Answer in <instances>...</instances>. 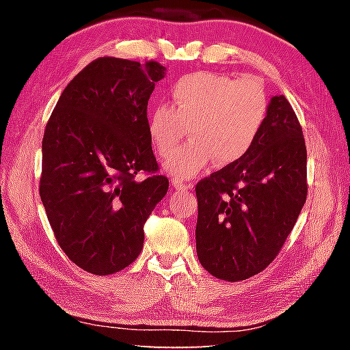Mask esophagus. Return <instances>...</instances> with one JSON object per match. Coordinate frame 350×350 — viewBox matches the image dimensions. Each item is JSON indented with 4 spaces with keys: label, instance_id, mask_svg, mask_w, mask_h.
Masks as SVG:
<instances>
[{
    "label": "esophagus",
    "instance_id": "1",
    "mask_svg": "<svg viewBox=\"0 0 350 350\" xmlns=\"http://www.w3.org/2000/svg\"><path fill=\"white\" fill-rule=\"evenodd\" d=\"M171 187H173V189H176V191H185V189L189 188V185H187V183H182L176 179L171 180Z\"/></svg>",
    "mask_w": 350,
    "mask_h": 350
}]
</instances>
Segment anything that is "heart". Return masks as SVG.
Returning <instances> with one entry per match:
<instances>
[{"label":"heart","instance_id":"b5f03b06","mask_svg":"<svg viewBox=\"0 0 350 350\" xmlns=\"http://www.w3.org/2000/svg\"><path fill=\"white\" fill-rule=\"evenodd\" d=\"M173 106L159 103L148 118L154 151L168 157L187 128L191 140L180 146L165 170L188 180L215 161L219 167L239 162L252 150L267 117V96L253 79L234 80L216 72H194L171 86Z\"/></svg>","mask_w":350,"mask_h":350}]
</instances>
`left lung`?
Here are the masks:
<instances>
[{
	"label": "left lung",
	"instance_id": "8db88e82",
	"mask_svg": "<svg viewBox=\"0 0 350 350\" xmlns=\"http://www.w3.org/2000/svg\"><path fill=\"white\" fill-rule=\"evenodd\" d=\"M196 196V250L208 273L244 281L276 258L307 196L303 129L286 97L270 98L252 150L200 180Z\"/></svg>",
	"mask_w": 350,
	"mask_h": 350
}]
</instances>
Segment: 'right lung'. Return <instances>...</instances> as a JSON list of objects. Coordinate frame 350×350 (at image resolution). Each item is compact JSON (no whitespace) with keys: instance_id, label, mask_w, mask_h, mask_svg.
<instances>
[{"instance_id":"add662e5","label":"right lung","mask_w":350,"mask_h":350,"mask_svg":"<svg viewBox=\"0 0 350 350\" xmlns=\"http://www.w3.org/2000/svg\"><path fill=\"white\" fill-rule=\"evenodd\" d=\"M167 69L103 57L70 80L43 137L40 198L58 244L80 269L111 275L144 248V225L165 198L146 108ZM146 172L144 181L135 176Z\"/></svg>"}]
</instances>
